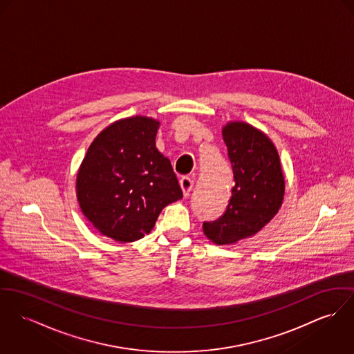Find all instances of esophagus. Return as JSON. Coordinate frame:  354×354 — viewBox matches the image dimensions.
<instances>
[{"mask_svg": "<svg viewBox=\"0 0 354 354\" xmlns=\"http://www.w3.org/2000/svg\"><path fill=\"white\" fill-rule=\"evenodd\" d=\"M179 183H180V187H182V191H183L185 196H189L191 190H192V186H194V180H192L191 178H189V176H183V178L179 180Z\"/></svg>", "mask_w": 354, "mask_h": 354, "instance_id": "34e87169", "label": "esophagus"}]
</instances>
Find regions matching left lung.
<instances>
[{
    "mask_svg": "<svg viewBox=\"0 0 354 354\" xmlns=\"http://www.w3.org/2000/svg\"><path fill=\"white\" fill-rule=\"evenodd\" d=\"M233 168L234 187L226 212L203 222V233L214 244H236L260 232L284 198V175L271 138L254 127L233 121L222 129Z\"/></svg>",
    "mask_w": 354,
    "mask_h": 354,
    "instance_id": "1",
    "label": "left lung"
}]
</instances>
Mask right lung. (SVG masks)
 <instances>
[{"mask_svg": "<svg viewBox=\"0 0 354 354\" xmlns=\"http://www.w3.org/2000/svg\"><path fill=\"white\" fill-rule=\"evenodd\" d=\"M158 120L136 115L94 138L77 175V198L93 226L120 243L148 234L164 207L183 198L171 162L156 148Z\"/></svg>", "mask_w": 354, "mask_h": 354, "instance_id": "obj_1", "label": "right lung"}]
</instances>
